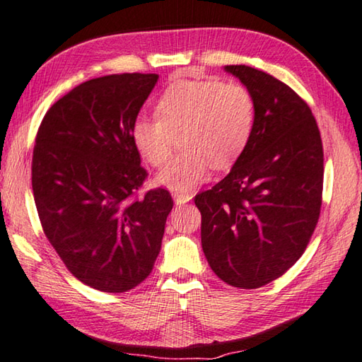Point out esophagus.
<instances>
[{"label": "esophagus", "mask_w": 362, "mask_h": 362, "mask_svg": "<svg viewBox=\"0 0 362 362\" xmlns=\"http://www.w3.org/2000/svg\"><path fill=\"white\" fill-rule=\"evenodd\" d=\"M173 199H175V204H176V205H182V204H187L189 200H192V194L175 192V194H173Z\"/></svg>", "instance_id": "1"}]
</instances>
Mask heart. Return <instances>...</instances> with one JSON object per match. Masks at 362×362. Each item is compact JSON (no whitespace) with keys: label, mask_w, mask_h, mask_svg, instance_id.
<instances>
[{"label":"heart","mask_w":362,"mask_h":362,"mask_svg":"<svg viewBox=\"0 0 362 362\" xmlns=\"http://www.w3.org/2000/svg\"><path fill=\"white\" fill-rule=\"evenodd\" d=\"M157 117L141 115L132 127L136 151L146 163L168 162L175 136L182 151L156 181L176 192L192 191L209 177L211 165L228 167L240 156L255 127V99L235 81L180 80L157 100Z\"/></svg>","instance_id":"heart-1"}]
</instances>
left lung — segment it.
Returning a JSON list of instances; mask_svg holds the SVG:
<instances>
[{"label":"left lung","instance_id":"8db88e82","mask_svg":"<svg viewBox=\"0 0 362 362\" xmlns=\"http://www.w3.org/2000/svg\"><path fill=\"white\" fill-rule=\"evenodd\" d=\"M255 99L252 138L229 175L195 195L202 248L229 286L258 288L303 255L322 204L324 152L311 109L292 88L248 65H226Z\"/></svg>","mask_w":362,"mask_h":362}]
</instances>
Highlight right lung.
<instances>
[{
    "mask_svg": "<svg viewBox=\"0 0 362 362\" xmlns=\"http://www.w3.org/2000/svg\"><path fill=\"white\" fill-rule=\"evenodd\" d=\"M157 80L120 74L81 83L51 105L35 139L41 226L67 269L100 292H128L151 274L173 209L167 189L136 195L147 171L132 127Z\"/></svg>",
    "mask_w": 362,
    "mask_h": 362,
    "instance_id": "1",
    "label": "right lung"
}]
</instances>
